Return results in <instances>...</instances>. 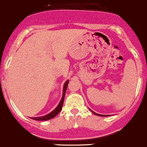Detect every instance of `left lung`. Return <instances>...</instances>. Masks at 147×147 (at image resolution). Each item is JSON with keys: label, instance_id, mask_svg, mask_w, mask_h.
<instances>
[{"label": "left lung", "instance_id": "8db88e82", "mask_svg": "<svg viewBox=\"0 0 147 147\" xmlns=\"http://www.w3.org/2000/svg\"><path fill=\"white\" fill-rule=\"evenodd\" d=\"M92 112L94 113V114H96V115H97V116H100V117H106L105 115H101V114H96V113H95V112H94V111H92Z\"/></svg>", "mask_w": 147, "mask_h": 147}]
</instances>
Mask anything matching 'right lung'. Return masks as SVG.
<instances>
[{"label":"right lung","instance_id":"1","mask_svg":"<svg viewBox=\"0 0 147 147\" xmlns=\"http://www.w3.org/2000/svg\"><path fill=\"white\" fill-rule=\"evenodd\" d=\"M69 81H66L65 82L64 86H63V96H62L61 100L60 103L59 104V105L56 107V108L53 110V111L50 113V114H47L46 116H43V117H33V118H31L32 119L37 120V121H46V120L51 119L54 118L62 109V107H63V101H64V97H65V94H66V88H67V86L69 84Z\"/></svg>","mask_w":147,"mask_h":147}]
</instances>
